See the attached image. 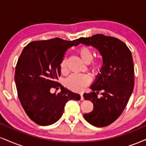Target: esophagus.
<instances>
[{
	"label": "esophagus",
	"instance_id": "1",
	"mask_svg": "<svg viewBox=\"0 0 146 146\" xmlns=\"http://www.w3.org/2000/svg\"><path fill=\"white\" fill-rule=\"evenodd\" d=\"M80 96H81V100H84V96H83V94H82V93H80Z\"/></svg>",
	"mask_w": 146,
	"mask_h": 146
}]
</instances>
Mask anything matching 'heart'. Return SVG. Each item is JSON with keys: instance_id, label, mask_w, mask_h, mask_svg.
Here are the masks:
<instances>
[{"instance_id": "obj_1", "label": "heart", "mask_w": 146, "mask_h": 146, "mask_svg": "<svg viewBox=\"0 0 146 146\" xmlns=\"http://www.w3.org/2000/svg\"><path fill=\"white\" fill-rule=\"evenodd\" d=\"M79 54L81 58L85 63H90L93 59V53L88 47H82L79 50ZM61 69L64 71L66 66V59L64 58L61 62ZM102 67L101 60H95L92 62V68L94 71H98ZM91 79L88 75L73 74L65 80V84L68 88L75 91H82L90 82Z\"/></svg>"}]
</instances>
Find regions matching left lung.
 Wrapping results in <instances>:
<instances>
[{
    "label": "left lung",
    "mask_w": 146,
    "mask_h": 146,
    "mask_svg": "<svg viewBox=\"0 0 146 146\" xmlns=\"http://www.w3.org/2000/svg\"><path fill=\"white\" fill-rule=\"evenodd\" d=\"M95 47L103 58V66L84 98L93 103V110L84 115L88 122L97 127L113 123L124 111L134 88L132 54L124 42L103 35L81 37L78 43ZM102 91L99 98L98 92Z\"/></svg>",
    "instance_id": "left-lung-1"
}]
</instances>
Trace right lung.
Returning a JSON list of instances; mask_svg holds the SVG:
<instances>
[{"label":"right lung","mask_w":146,"mask_h":146,"mask_svg":"<svg viewBox=\"0 0 146 146\" xmlns=\"http://www.w3.org/2000/svg\"><path fill=\"white\" fill-rule=\"evenodd\" d=\"M78 39L68 41L55 38L33 41L24 47L15 68V82L22 108L33 122L48 126L62 117L70 100H80V95L61 86L60 93H51L60 76V64L66 51L78 44Z\"/></svg>","instance_id":"1"}]
</instances>
